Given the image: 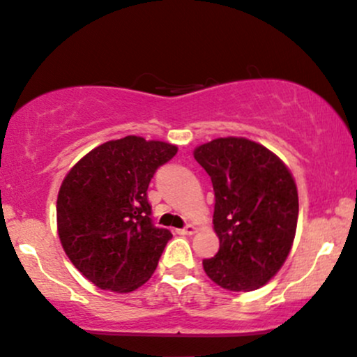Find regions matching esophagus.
I'll return each instance as SVG.
<instances>
[{
	"instance_id": "34e87169",
	"label": "esophagus",
	"mask_w": 357,
	"mask_h": 357,
	"mask_svg": "<svg viewBox=\"0 0 357 357\" xmlns=\"http://www.w3.org/2000/svg\"><path fill=\"white\" fill-rule=\"evenodd\" d=\"M197 227L195 225H186L183 227V229H178L179 234H195Z\"/></svg>"
}]
</instances>
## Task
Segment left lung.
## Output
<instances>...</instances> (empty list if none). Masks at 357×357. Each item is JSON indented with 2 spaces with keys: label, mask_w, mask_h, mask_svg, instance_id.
<instances>
[{
  "label": "left lung",
  "mask_w": 357,
  "mask_h": 357,
  "mask_svg": "<svg viewBox=\"0 0 357 357\" xmlns=\"http://www.w3.org/2000/svg\"><path fill=\"white\" fill-rule=\"evenodd\" d=\"M195 160L213 183V225L220 251L203 259L211 281L227 291H255L284 264L298 226V188L276 154L246 137L197 146Z\"/></svg>",
  "instance_id": "1"
}]
</instances>
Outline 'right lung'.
<instances>
[{"label": "right lung", "mask_w": 357, "mask_h": 357, "mask_svg": "<svg viewBox=\"0 0 357 357\" xmlns=\"http://www.w3.org/2000/svg\"><path fill=\"white\" fill-rule=\"evenodd\" d=\"M176 153L174 144L126 136L94 148L63 179L59 241L94 286L131 293L151 278L173 234L153 225L148 186Z\"/></svg>", "instance_id": "obj_1"}]
</instances>
